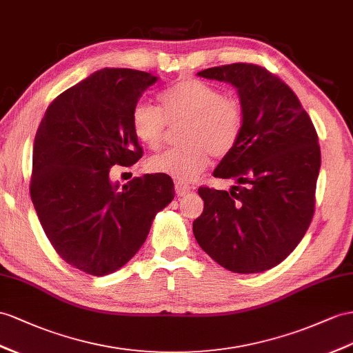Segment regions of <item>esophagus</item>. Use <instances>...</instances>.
<instances>
[{
  "label": "esophagus",
  "instance_id": "1",
  "mask_svg": "<svg viewBox=\"0 0 353 353\" xmlns=\"http://www.w3.org/2000/svg\"><path fill=\"white\" fill-rule=\"evenodd\" d=\"M174 191H176L177 196H185V195H188V194H191V192L194 191V188L186 185V183L177 182V183L174 185Z\"/></svg>",
  "mask_w": 353,
  "mask_h": 353
}]
</instances>
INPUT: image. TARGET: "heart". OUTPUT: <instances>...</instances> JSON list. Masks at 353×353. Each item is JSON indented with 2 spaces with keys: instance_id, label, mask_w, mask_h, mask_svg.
Here are the masks:
<instances>
[{
  "instance_id": "b5f03b06",
  "label": "heart",
  "mask_w": 353,
  "mask_h": 353,
  "mask_svg": "<svg viewBox=\"0 0 353 353\" xmlns=\"http://www.w3.org/2000/svg\"><path fill=\"white\" fill-rule=\"evenodd\" d=\"M161 110L140 101L131 113V128L137 140L157 149L164 139L165 126L185 123L182 149L153 155L148 161L152 173L164 174L179 182H191L209 167L210 158L225 157L240 137L241 105L234 97L200 79H185L159 95Z\"/></svg>"
}]
</instances>
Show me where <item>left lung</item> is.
Segmentation results:
<instances>
[{"instance_id":"1","label":"left lung","mask_w":353,"mask_h":353,"mask_svg":"<svg viewBox=\"0 0 353 353\" xmlns=\"http://www.w3.org/2000/svg\"><path fill=\"white\" fill-rule=\"evenodd\" d=\"M200 77L237 89L243 126L213 176L230 192L200 188L204 210L192 223L198 245L234 273L276 267L298 246L314 212L321 168L318 134L292 89L265 68L230 64Z\"/></svg>"}]
</instances>
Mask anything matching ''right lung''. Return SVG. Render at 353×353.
<instances>
[{
    "instance_id": "right-lung-1",
    "label": "right lung",
    "mask_w": 353,
    "mask_h": 353,
    "mask_svg": "<svg viewBox=\"0 0 353 353\" xmlns=\"http://www.w3.org/2000/svg\"><path fill=\"white\" fill-rule=\"evenodd\" d=\"M158 79L131 68L99 70L53 99L35 134L34 209L58 255L88 274L107 276L128 263L174 198L164 174L123 186L110 179L113 165L130 167L143 155L131 113Z\"/></svg>"
}]
</instances>
